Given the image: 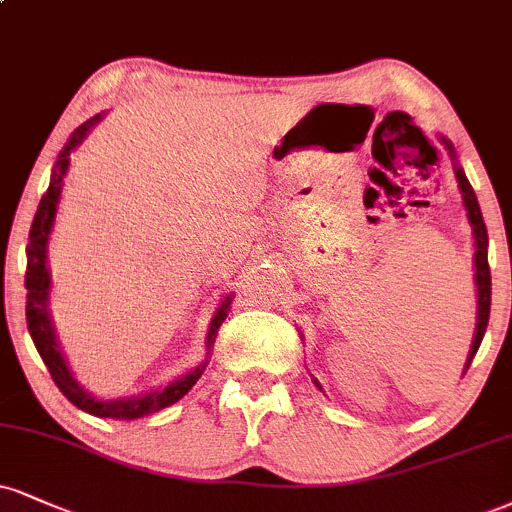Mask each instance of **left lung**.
<instances>
[{"instance_id":"obj_1","label":"left lung","mask_w":512,"mask_h":512,"mask_svg":"<svg viewBox=\"0 0 512 512\" xmlns=\"http://www.w3.org/2000/svg\"><path fill=\"white\" fill-rule=\"evenodd\" d=\"M451 152V157L455 159V150L448 140H443ZM455 176H458L460 183V193L465 197V207H467V217H470L472 231H474V245H477V252H474V267H477V305H479V315H477V331H474V341H472V350L470 357H467V367H470L474 353H477L479 343H482L486 324H489V310H491V269H489V257H486V248H489V236H486V224L482 217V209H479L477 195L467 181V176L463 174L460 166H455ZM317 384V381H315ZM319 386V384H317Z\"/></svg>"}]
</instances>
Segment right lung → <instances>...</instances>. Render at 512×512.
Listing matches in <instances>:
<instances>
[{"instance_id":"1","label":"right lung","mask_w":512,"mask_h":512,"mask_svg":"<svg viewBox=\"0 0 512 512\" xmlns=\"http://www.w3.org/2000/svg\"><path fill=\"white\" fill-rule=\"evenodd\" d=\"M97 121H100V114L92 116L90 121H85L83 126H80L78 131L71 135V140L66 143L64 150H61L59 162L52 171V181H49L47 193L42 195L38 212H35L33 226H30L28 250H26L28 252L26 322H28L30 336H33L35 348H38L42 362H45L49 374H52L54 384L59 386V391L64 393V396L69 398L76 408L90 412V415H95V417H109V420H138V417L152 415V412L169 408V405H174L176 400H181L183 396H186V393L195 386V381L202 377V372H205L207 360L202 362V365H197L195 369H190V372L183 374V377L171 381V384L164 386L162 391H152L143 398L100 400V398L90 396V393L85 391L76 379H73L71 369H69V365H66L64 355H61L57 336H54V329H52V319H49V310H47V300H49L47 238H49V231H52L54 214H57L61 183H64V174H66V169H69L71 150L85 138V135H88V131L95 126ZM229 305H231V298H226L217 310V315H214V319H212V326H209V334H207L209 348H212L214 338H217L221 322H224L226 315H229Z\"/></svg>"}]
</instances>
